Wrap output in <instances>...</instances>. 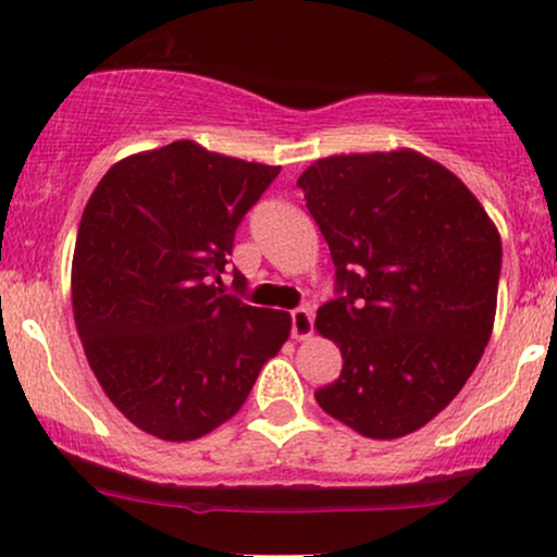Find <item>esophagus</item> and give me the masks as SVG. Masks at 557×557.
<instances>
[{
    "instance_id": "34e87169",
    "label": "esophagus",
    "mask_w": 557,
    "mask_h": 557,
    "mask_svg": "<svg viewBox=\"0 0 557 557\" xmlns=\"http://www.w3.org/2000/svg\"><path fill=\"white\" fill-rule=\"evenodd\" d=\"M314 332V311L309 306H298V309L290 311V335L296 341H306Z\"/></svg>"
}]
</instances>
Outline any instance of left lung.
Returning a JSON list of instances; mask_svg holds the SVG:
<instances>
[{"label":"left lung","mask_w":557,"mask_h":557,"mask_svg":"<svg viewBox=\"0 0 557 557\" xmlns=\"http://www.w3.org/2000/svg\"><path fill=\"white\" fill-rule=\"evenodd\" d=\"M298 188L335 264L317 330L343 354L314 398L363 437L417 432L490 343L500 235L474 194L417 151L319 159Z\"/></svg>","instance_id":"obj_1"}]
</instances>
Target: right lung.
Instances as JSON below:
<instances>
[{"instance_id":"1","label":"right lung","mask_w":557,"mask_h":557,"mask_svg":"<svg viewBox=\"0 0 557 557\" xmlns=\"http://www.w3.org/2000/svg\"><path fill=\"white\" fill-rule=\"evenodd\" d=\"M280 168L212 154L194 140L127 157L101 177L73 257L75 327L107 398L170 443L238 413L290 335L285 311L222 285L235 230Z\"/></svg>"}]
</instances>
